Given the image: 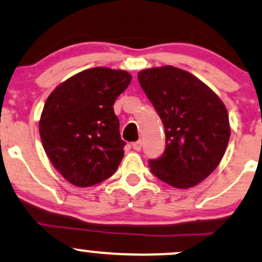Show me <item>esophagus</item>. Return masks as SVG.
<instances>
[{
  "instance_id": "1",
  "label": "esophagus",
  "mask_w": 262,
  "mask_h": 262,
  "mask_svg": "<svg viewBox=\"0 0 262 262\" xmlns=\"http://www.w3.org/2000/svg\"><path fill=\"white\" fill-rule=\"evenodd\" d=\"M132 146H133V149L135 150V151H140V150H141V141L140 140L135 141V143L132 144Z\"/></svg>"
}]
</instances>
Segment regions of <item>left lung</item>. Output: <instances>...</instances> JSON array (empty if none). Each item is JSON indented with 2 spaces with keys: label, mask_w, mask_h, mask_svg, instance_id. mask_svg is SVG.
<instances>
[{
  "label": "left lung",
  "mask_w": 262,
  "mask_h": 262,
  "mask_svg": "<svg viewBox=\"0 0 262 262\" xmlns=\"http://www.w3.org/2000/svg\"><path fill=\"white\" fill-rule=\"evenodd\" d=\"M138 80L166 137L164 155L150 160V170L172 187H193L215 170L229 143L223 101L194 75L171 65L141 70Z\"/></svg>",
  "instance_id": "1"
}]
</instances>
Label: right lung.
<instances>
[{
	"instance_id": "right-lung-1",
	"label": "right lung",
	"mask_w": 262,
	"mask_h": 262,
	"mask_svg": "<svg viewBox=\"0 0 262 262\" xmlns=\"http://www.w3.org/2000/svg\"><path fill=\"white\" fill-rule=\"evenodd\" d=\"M130 80L127 71L97 66L69 77L47 98L39 134L50 162L66 181L89 187L118 169L125 143L113 104Z\"/></svg>"
}]
</instances>
